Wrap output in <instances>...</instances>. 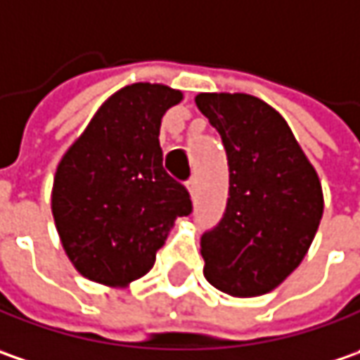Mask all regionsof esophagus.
<instances>
[{
    "label": "esophagus",
    "mask_w": 360,
    "mask_h": 360,
    "mask_svg": "<svg viewBox=\"0 0 360 360\" xmlns=\"http://www.w3.org/2000/svg\"><path fill=\"white\" fill-rule=\"evenodd\" d=\"M185 187H187V191H189V195L193 197L197 193V179L195 177H191V179L187 181V183H185Z\"/></svg>",
    "instance_id": "esophagus-1"
}]
</instances>
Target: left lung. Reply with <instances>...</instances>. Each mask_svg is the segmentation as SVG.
<instances>
[{
	"label": "left lung",
	"instance_id": "left-lung-1",
	"mask_svg": "<svg viewBox=\"0 0 360 360\" xmlns=\"http://www.w3.org/2000/svg\"><path fill=\"white\" fill-rule=\"evenodd\" d=\"M197 108L229 163L224 219L201 238L203 276L236 298L268 294L308 254L324 211L316 169L284 117L243 92H201Z\"/></svg>",
	"mask_w": 360,
	"mask_h": 360
}]
</instances>
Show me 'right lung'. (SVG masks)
Masks as SVG:
<instances>
[{
    "label": "right lung",
    "mask_w": 360,
    "mask_h": 360,
    "mask_svg": "<svg viewBox=\"0 0 360 360\" xmlns=\"http://www.w3.org/2000/svg\"><path fill=\"white\" fill-rule=\"evenodd\" d=\"M183 101L165 84L136 82L102 102L62 155L52 215L80 276L124 288L149 272L175 219L191 213L187 189L163 169L161 118Z\"/></svg>",
    "instance_id": "obj_1"
}]
</instances>
